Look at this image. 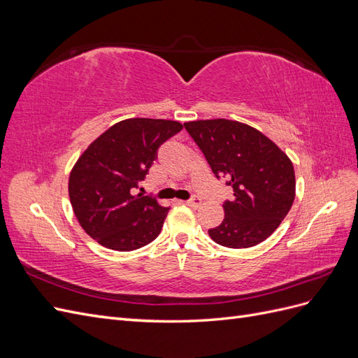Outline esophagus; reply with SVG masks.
<instances>
[{
    "label": "esophagus",
    "instance_id": "1",
    "mask_svg": "<svg viewBox=\"0 0 358 358\" xmlns=\"http://www.w3.org/2000/svg\"><path fill=\"white\" fill-rule=\"evenodd\" d=\"M187 204L189 206V208H199V206L201 204V200L199 197H192L191 200L187 201Z\"/></svg>",
    "mask_w": 358,
    "mask_h": 358
}]
</instances>
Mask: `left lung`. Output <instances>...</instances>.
<instances>
[{
	"mask_svg": "<svg viewBox=\"0 0 358 358\" xmlns=\"http://www.w3.org/2000/svg\"><path fill=\"white\" fill-rule=\"evenodd\" d=\"M216 178L233 188L224 221L209 230L218 245L242 249L266 241L289 212L296 197L291 159L258 129L229 119L185 122Z\"/></svg>",
	"mask_w": 358,
	"mask_h": 358,
	"instance_id": "1",
	"label": "left lung"
}]
</instances>
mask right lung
Wrapping results in <instances>:
<instances>
[{"mask_svg": "<svg viewBox=\"0 0 358 358\" xmlns=\"http://www.w3.org/2000/svg\"><path fill=\"white\" fill-rule=\"evenodd\" d=\"M180 129L178 121L131 117L94 140L69 179L73 212L86 234L122 252L157 239L169 208L134 189L157 159L158 148Z\"/></svg>", "mask_w": 358, "mask_h": 358, "instance_id": "1", "label": "right lung"}]
</instances>
